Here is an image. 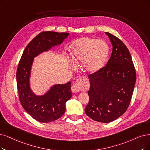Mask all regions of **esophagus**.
<instances>
[{
    "mask_svg": "<svg viewBox=\"0 0 150 150\" xmlns=\"http://www.w3.org/2000/svg\"><path fill=\"white\" fill-rule=\"evenodd\" d=\"M82 78H79L77 80L76 82L71 87V91L73 93H77L79 92L80 90V86H81V83L82 82Z\"/></svg>",
    "mask_w": 150,
    "mask_h": 150,
    "instance_id": "esophagus-1",
    "label": "esophagus"
}]
</instances>
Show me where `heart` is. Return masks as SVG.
Returning a JSON list of instances; mask_svg holds the SVG:
<instances>
[{
	"label": "heart",
	"instance_id": "obj_1",
	"mask_svg": "<svg viewBox=\"0 0 150 150\" xmlns=\"http://www.w3.org/2000/svg\"><path fill=\"white\" fill-rule=\"evenodd\" d=\"M72 59L77 64L83 63V68L89 74L97 73L106 62L109 47L105 41L83 38L74 41L70 45ZM70 67L73 66L70 63Z\"/></svg>",
	"mask_w": 150,
	"mask_h": 150
}]
</instances>
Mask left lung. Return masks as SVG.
<instances>
[{"label":"left lung","mask_w":150,"mask_h":150,"mask_svg":"<svg viewBox=\"0 0 150 150\" xmlns=\"http://www.w3.org/2000/svg\"><path fill=\"white\" fill-rule=\"evenodd\" d=\"M112 46L111 57L105 67L88 76L89 102L86 115L93 120L108 123L126 111L136 81V73L130 53L122 42L105 33Z\"/></svg>","instance_id":"8db88e82"}]
</instances>
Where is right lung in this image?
Returning a JSON list of instances; mask_svg holds the SVG:
<instances>
[{
    "mask_svg": "<svg viewBox=\"0 0 150 150\" xmlns=\"http://www.w3.org/2000/svg\"><path fill=\"white\" fill-rule=\"evenodd\" d=\"M69 33L42 32L35 36L25 48L18 66L17 88L24 109L35 120L50 122L61 117L66 103L71 96V82L53 84L42 95H36L31 87V77L34 58L53 47L60 45Z\"/></svg>",
    "mask_w": 150,
    "mask_h": 150,
    "instance_id": "add662e5",
    "label": "right lung"
}]
</instances>
